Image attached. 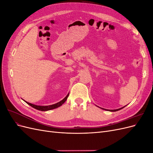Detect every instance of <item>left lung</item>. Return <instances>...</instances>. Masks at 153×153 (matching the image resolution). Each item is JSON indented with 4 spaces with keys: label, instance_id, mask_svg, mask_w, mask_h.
<instances>
[{
    "label": "left lung",
    "instance_id": "8db88e82",
    "mask_svg": "<svg viewBox=\"0 0 153 153\" xmlns=\"http://www.w3.org/2000/svg\"><path fill=\"white\" fill-rule=\"evenodd\" d=\"M123 108H119V109H117V110H110V111H111V112H115V111H118V110H121V109H122Z\"/></svg>",
    "mask_w": 153,
    "mask_h": 153
}]
</instances>
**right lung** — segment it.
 Returning <instances> with one entry per match:
<instances>
[{"mask_svg":"<svg viewBox=\"0 0 153 153\" xmlns=\"http://www.w3.org/2000/svg\"><path fill=\"white\" fill-rule=\"evenodd\" d=\"M68 96H69V94L62 101H59V102L55 103V104H53V105H48V106H38V105H33V104H32V103H28V102H27V101H25V102L28 105H29L30 106H31L32 107H33V108H36L37 110H38L47 111V110H52V109L56 108L59 107V106H61L64 102H65L66 100L68 98Z\"/></svg>","mask_w":153,"mask_h":153,"instance_id":"right-lung-1","label":"right lung"}]
</instances>
